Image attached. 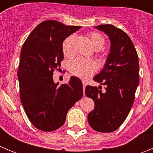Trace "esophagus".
<instances>
[{
    "mask_svg": "<svg viewBox=\"0 0 153 153\" xmlns=\"http://www.w3.org/2000/svg\"><path fill=\"white\" fill-rule=\"evenodd\" d=\"M83 92L85 91V88H86V82L85 81H83Z\"/></svg>",
    "mask_w": 153,
    "mask_h": 153,
    "instance_id": "esophagus-1",
    "label": "esophagus"
}]
</instances>
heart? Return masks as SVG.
Wrapping results in <instances>:
<instances>
[{
	"mask_svg": "<svg viewBox=\"0 0 153 153\" xmlns=\"http://www.w3.org/2000/svg\"><path fill=\"white\" fill-rule=\"evenodd\" d=\"M92 45L96 50H100L105 44V37L98 32H90L89 33ZM74 35H70L63 40L62 43V51L64 56L70 57L74 54ZM70 73L75 76L86 79L93 75L97 70V64L94 61L85 60L83 58H76L70 63Z\"/></svg>",
	"mask_w": 153,
	"mask_h": 153,
	"instance_id": "1",
	"label": "heart"
}]
</instances>
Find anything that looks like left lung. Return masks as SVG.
Returning a JSON list of instances; mask_svg holds the SVG:
<instances>
[{
	"label": "left lung",
	"instance_id": "1",
	"mask_svg": "<svg viewBox=\"0 0 153 153\" xmlns=\"http://www.w3.org/2000/svg\"><path fill=\"white\" fill-rule=\"evenodd\" d=\"M96 28L108 35L111 47L103 69L93 78L106 86L105 92L89 85L85 89L86 97L95 102L87 118L94 130L111 132L125 121L134 102L140 81L139 58L132 40L123 30L112 24H101Z\"/></svg>",
	"mask_w": 153,
	"mask_h": 153
}]
</instances>
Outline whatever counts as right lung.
Returning <instances> with one entry per match:
<instances>
[{
	"label": "right lung",
	"mask_w": 153,
	"mask_h": 153,
	"mask_svg": "<svg viewBox=\"0 0 153 153\" xmlns=\"http://www.w3.org/2000/svg\"><path fill=\"white\" fill-rule=\"evenodd\" d=\"M80 27L44 21L23 44L17 70L20 97L30 123L41 131L61 127L69 109L83 97V84L77 77L72 76L60 86L53 79L63 60V40Z\"/></svg>",
	"instance_id": "add662e5"
}]
</instances>
